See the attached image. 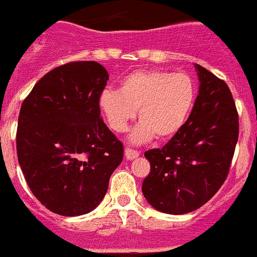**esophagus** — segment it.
Returning a JSON list of instances; mask_svg holds the SVG:
<instances>
[{"mask_svg":"<svg viewBox=\"0 0 257 257\" xmlns=\"http://www.w3.org/2000/svg\"><path fill=\"white\" fill-rule=\"evenodd\" d=\"M139 155H140V153L136 151V150H132V148H126V150H125V158H126L128 161H134V159H136Z\"/></svg>","mask_w":257,"mask_h":257,"instance_id":"34e87169","label":"esophagus"}]
</instances>
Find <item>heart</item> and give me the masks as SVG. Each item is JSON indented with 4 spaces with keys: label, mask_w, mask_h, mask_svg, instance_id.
<instances>
[{
    "label": "heart",
    "mask_w": 257,
    "mask_h": 257,
    "mask_svg": "<svg viewBox=\"0 0 257 257\" xmlns=\"http://www.w3.org/2000/svg\"><path fill=\"white\" fill-rule=\"evenodd\" d=\"M196 99V85L185 73L169 70H135L119 81V90L106 88L98 106L114 132H125L138 110L140 123L129 136L143 143L154 136L169 139L187 122Z\"/></svg>",
    "instance_id": "obj_1"
}]
</instances>
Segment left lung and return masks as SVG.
Masks as SVG:
<instances>
[{"label":"left lung","mask_w":257,"mask_h":257,"mask_svg":"<svg viewBox=\"0 0 257 257\" xmlns=\"http://www.w3.org/2000/svg\"><path fill=\"white\" fill-rule=\"evenodd\" d=\"M199 94L181 131L144 154L151 172L143 195L155 210L181 215L200 208L225 182L238 140V114L229 87L195 64Z\"/></svg>","instance_id":"obj_1"}]
</instances>
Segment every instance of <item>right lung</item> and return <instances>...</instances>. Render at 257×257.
<instances>
[{
    "label": "right lung",
    "mask_w": 257,
    "mask_h": 257,
    "mask_svg": "<svg viewBox=\"0 0 257 257\" xmlns=\"http://www.w3.org/2000/svg\"><path fill=\"white\" fill-rule=\"evenodd\" d=\"M107 80V70L95 61L69 62L43 76L22 104L19 165L34 196L58 215L96 208L122 162V143L98 106Z\"/></svg>",
    "instance_id": "right-lung-1"
}]
</instances>
